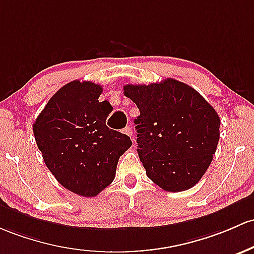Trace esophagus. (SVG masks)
<instances>
[{
  "instance_id": "34e87169",
  "label": "esophagus",
  "mask_w": 254,
  "mask_h": 254,
  "mask_svg": "<svg viewBox=\"0 0 254 254\" xmlns=\"http://www.w3.org/2000/svg\"><path fill=\"white\" fill-rule=\"evenodd\" d=\"M124 132L127 133V136H130V137H131V136H132V127H130V125H127V127L124 129Z\"/></svg>"
}]
</instances>
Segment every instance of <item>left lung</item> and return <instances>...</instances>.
I'll list each match as a JSON object with an SVG mask.
<instances>
[{
  "label": "left lung",
  "mask_w": 254,
  "mask_h": 254,
  "mask_svg": "<svg viewBox=\"0 0 254 254\" xmlns=\"http://www.w3.org/2000/svg\"><path fill=\"white\" fill-rule=\"evenodd\" d=\"M135 102L137 153L146 174L168 191L191 188L204 176L219 141L221 119L191 86L168 78L124 85Z\"/></svg>",
  "instance_id": "left-lung-1"
}]
</instances>
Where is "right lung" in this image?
Masks as SVG:
<instances>
[{
	"label": "right lung",
	"instance_id": "obj_1",
	"mask_svg": "<svg viewBox=\"0 0 254 254\" xmlns=\"http://www.w3.org/2000/svg\"><path fill=\"white\" fill-rule=\"evenodd\" d=\"M101 93L95 83L69 82L33 123L47 168L64 188L85 197L113 182L119 157L132 144L129 136L106 125L112 106L99 102Z\"/></svg>",
	"mask_w": 254,
	"mask_h": 254
}]
</instances>
